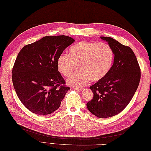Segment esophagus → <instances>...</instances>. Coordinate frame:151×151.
<instances>
[{
  "instance_id": "34e87169",
  "label": "esophagus",
  "mask_w": 151,
  "mask_h": 151,
  "mask_svg": "<svg viewBox=\"0 0 151 151\" xmlns=\"http://www.w3.org/2000/svg\"><path fill=\"white\" fill-rule=\"evenodd\" d=\"M74 89H75V90H78V91H82L84 89V88H79V87H75L74 88Z\"/></svg>"
}]
</instances>
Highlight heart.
Returning a JSON list of instances; mask_svg holds the SVG:
<instances>
[{"instance_id": "obj_1", "label": "heart", "mask_w": 151, "mask_h": 151, "mask_svg": "<svg viewBox=\"0 0 151 151\" xmlns=\"http://www.w3.org/2000/svg\"><path fill=\"white\" fill-rule=\"evenodd\" d=\"M114 53L104 43L83 41L69 49V55L62 54L57 59L60 73L68 77L78 65L79 69L67 80L70 86H81L90 81L98 82L106 76L111 68Z\"/></svg>"}]
</instances>
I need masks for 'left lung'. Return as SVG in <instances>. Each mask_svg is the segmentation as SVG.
<instances>
[{"mask_svg":"<svg viewBox=\"0 0 151 151\" xmlns=\"http://www.w3.org/2000/svg\"><path fill=\"white\" fill-rule=\"evenodd\" d=\"M111 47L114 60L108 75L89 87L93 97L87 103L88 110L99 118L119 114L129 104L138 87L141 73L136 57L129 47L110 37H100Z\"/></svg>","mask_w":151,"mask_h":151,"instance_id":"obj_1","label":"left lung"}]
</instances>
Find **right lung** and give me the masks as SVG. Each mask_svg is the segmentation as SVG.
Returning a JSON list of instances; mask_svg holds the SVG:
<instances>
[{
	"label": "right lung",
	"mask_w": 151,
	"mask_h": 151,
	"mask_svg": "<svg viewBox=\"0 0 151 151\" xmlns=\"http://www.w3.org/2000/svg\"><path fill=\"white\" fill-rule=\"evenodd\" d=\"M74 41L67 36H48L25 45L18 54L13 84L19 100L32 113H53L70 89L58 71L57 59Z\"/></svg>",
	"instance_id": "obj_1"
}]
</instances>
